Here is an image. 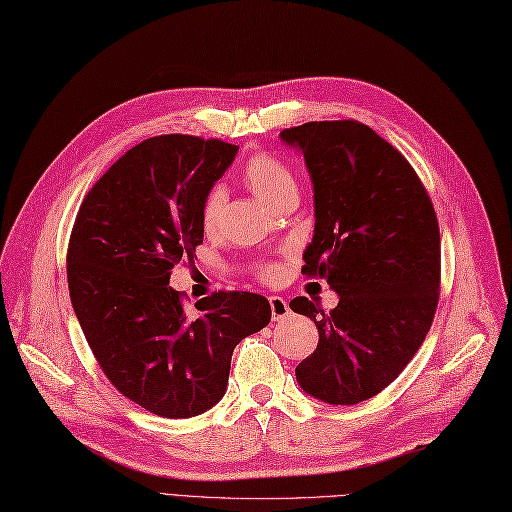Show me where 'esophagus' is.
<instances>
[{
	"label": "esophagus",
	"instance_id": "esophagus-1",
	"mask_svg": "<svg viewBox=\"0 0 512 512\" xmlns=\"http://www.w3.org/2000/svg\"><path fill=\"white\" fill-rule=\"evenodd\" d=\"M270 309H272V320L279 322L283 318L290 316V305H287V300L283 296H270Z\"/></svg>",
	"mask_w": 512,
	"mask_h": 512
}]
</instances>
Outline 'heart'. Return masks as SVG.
I'll return each instance as SVG.
<instances>
[{
    "label": "heart",
    "mask_w": 512,
    "mask_h": 512,
    "mask_svg": "<svg viewBox=\"0 0 512 512\" xmlns=\"http://www.w3.org/2000/svg\"><path fill=\"white\" fill-rule=\"evenodd\" d=\"M242 177L248 190H251L259 201H264L270 207L277 205L281 201V196H285L287 192L296 190V179L290 166L283 164L279 157H274L270 153H259L251 157L244 166ZM222 207H225V192L220 188L209 190L201 209V220H203L205 231H214L218 227ZM279 274L281 270L277 266H270L264 270V277L270 281L277 279Z\"/></svg>",
    "instance_id": "1"
}]
</instances>
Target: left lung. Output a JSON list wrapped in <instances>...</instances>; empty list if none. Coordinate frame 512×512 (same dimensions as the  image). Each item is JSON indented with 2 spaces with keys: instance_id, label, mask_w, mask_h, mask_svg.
Listing matches in <instances>:
<instances>
[{
  "instance_id": "8db88e82",
  "label": "left lung",
  "mask_w": 512,
  "mask_h": 512,
  "mask_svg": "<svg viewBox=\"0 0 512 512\" xmlns=\"http://www.w3.org/2000/svg\"><path fill=\"white\" fill-rule=\"evenodd\" d=\"M279 138L303 153L313 183L303 272L339 296L331 313L305 296L290 303L320 335L296 381L322 402L359 404L396 381L426 339L439 300V222L413 166L368 125L313 121Z\"/></svg>"
}]
</instances>
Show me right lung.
<instances>
[{"label": "right lung", "mask_w": 512, "mask_h": 512, "mask_svg": "<svg viewBox=\"0 0 512 512\" xmlns=\"http://www.w3.org/2000/svg\"><path fill=\"white\" fill-rule=\"evenodd\" d=\"M235 144L155 136L129 149L77 212L71 305L103 374L153 415L186 419L225 396L233 348L270 322L251 292H218L183 309L170 270L203 242L201 209L238 155Z\"/></svg>", "instance_id": "obj_1"}]
</instances>
